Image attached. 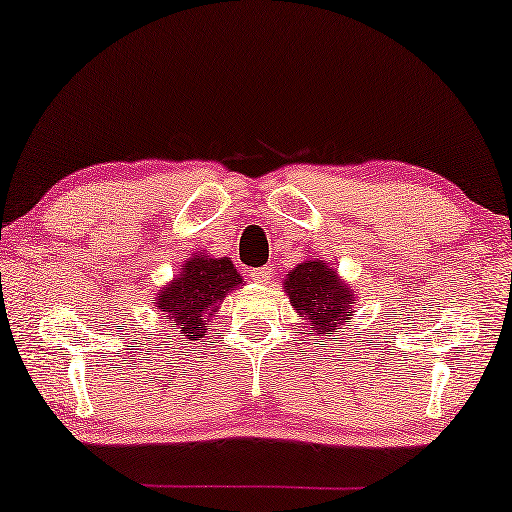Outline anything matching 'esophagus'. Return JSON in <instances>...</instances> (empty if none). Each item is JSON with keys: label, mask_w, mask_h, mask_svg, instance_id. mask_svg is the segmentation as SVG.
I'll return each instance as SVG.
<instances>
[{"label": "esophagus", "mask_w": 512, "mask_h": 512, "mask_svg": "<svg viewBox=\"0 0 512 512\" xmlns=\"http://www.w3.org/2000/svg\"><path fill=\"white\" fill-rule=\"evenodd\" d=\"M271 273V266H257V269L250 271V278H253L255 283H269Z\"/></svg>", "instance_id": "obj_1"}]
</instances>
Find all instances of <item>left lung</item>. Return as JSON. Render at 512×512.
<instances>
[{"instance_id":"1","label":"left lung","mask_w":512,"mask_h":512,"mask_svg":"<svg viewBox=\"0 0 512 512\" xmlns=\"http://www.w3.org/2000/svg\"><path fill=\"white\" fill-rule=\"evenodd\" d=\"M285 292L304 325H311L322 336L341 327V322L348 320L345 315L352 313L350 304H355L350 287L320 259L299 264L287 273Z\"/></svg>"}]
</instances>
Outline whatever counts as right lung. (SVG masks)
I'll return each instance as SVG.
<instances>
[{
	"label": "right lung",
	"mask_w": 512,
	"mask_h": 512,
	"mask_svg": "<svg viewBox=\"0 0 512 512\" xmlns=\"http://www.w3.org/2000/svg\"><path fill=\"white\" fill-rule=\"evenodd\" d=\"M241 283L234 264L227 257L213 259L208 255H194L185 262L183 273L174 283L160 290L155 297V308L167 322L171 338L178 341H199L206 334L208 320L225 299V294Z\"/></svg>",
	"instance_id": "1"
}]
</instances>
